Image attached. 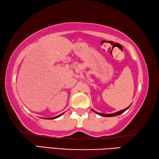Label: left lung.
Masks as SVG:
<instances>
[{
    "label": "left lung",
    "mask_w": 159,
    "mask_h": 159,
    "mask_svg": "<svg viewBox=\"0 0 159 159\" xmlns=\"http://www.w3.org/2000/svg\"><path fill=\"white\" fill-rule=\"evenodd\" d=\"M130 107V105L128 107H127V108L126 109H123V110H120V111H117V112H116V113H114V114H101V113H98V112H96L95 111H94V110H93V111H94V112H95V113H97V114H99V116H106V117H111V116H118V115H120V114H123V112L124 111H125L126 110H127L129 107Z\"/></svg>",
    "instance_id": "1"
}]
</instances>
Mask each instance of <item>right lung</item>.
Returning a JSON list of instances; mask_svg holds the SVG:
<instances>
[{"instance_id":"add662e5","label":"right lung","mask_w":159,"mask_h":159,"mask_svg":"<svg viewBox=\"0 0 159 159\" xmlns=\"http://www.w3.org/2000/svg\"><path fill=\"white\" fill-rule=\"evenodd\" d=\"M63 114H64V113H63ZM63 114H61L58 115V116H55V117H53V118H46V119H54V118H58V117H60V116H61V115H62Z\"/></svg>"}]
</instances>
